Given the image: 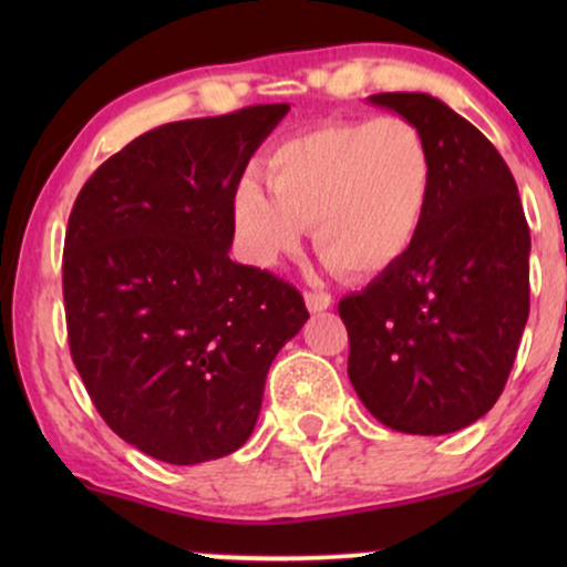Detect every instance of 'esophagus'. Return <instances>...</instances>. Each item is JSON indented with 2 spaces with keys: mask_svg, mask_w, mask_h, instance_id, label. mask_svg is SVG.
Returning a JSON list of instances; mask_svg holds the SVG:
<instances>
[{
  "mask_svg": "<svg viewBox=\"0 0 567 567\" xmlns=\"http://www.w3.org/2000/svg\"><path fill=\"white\" fill-rule=\"evenodd\" d=\"M305 301H307L309 312H324V309L332 305L330 293H324V291H307Z\"/></svg>",
  "mask_w": 567,
  "mask_h": 567,
  "instance_id": "1",
  "label": "esophagus"
}]
</instances>
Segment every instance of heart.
<instances>
[{
    "label": "heart",
    "mask_w": 567,
    "mask_h": 567,
    "mask_svg": "<svg viewBox=\"0 0 567 567\" xmlns=\"http://www.w3.org/2000/svg\"><path fill=\"white\" fill-rule=\"evenodd\" d=\"M266 193L243 181L231 216L239 247L274 268L315 229L317 255L348 278H374L405 258L433 190L431 144L413 121L324 123L268 159Z\"/></svg>",
    "instance_id": "b5f03b06"
}]
</instances>
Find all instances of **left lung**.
Listing matches in <instances>:
<instances>
[{
    "mask_svg": "<svg viewBox=\"0 0 567 567\" xmlns=\"http://www.w3.org/2000/svg\"><path fill=\"white\" fill-rule=\"evenodd\" d=\"M371 105L423 131L433 154L415 245L340 299L348 377L386 429L441 436L501 398L529 317V224L498 150L439 97L379 92Z\"/></svg>",
    "mask_w": 567,
    "mask_h": 567,
    "instance_id": "8db88e82",
    "label": "left lung"
}]
</instances>
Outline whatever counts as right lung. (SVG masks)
I'll return each mask as SVG.
<instances>
[{
  "label": "right lung",
  "mask_w": 567,
  "mask_h": 567,
  "mask_svg": "<svg viewBox=\"0 0 567 567\" xmlns=\"http://www.w3.org/2000/svg\"><path fill=\"white\" fill-rule=\"evenodd\" d=\"M289 113L252 105L152 128L84 183L64 239L69 348L103 421L138 452H237L276 353L307 322L291 284L229 258L237 185Z\"/></svg>",
  "instance_id": "add662e5"
}]
</instances>
